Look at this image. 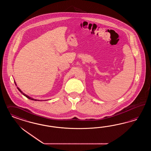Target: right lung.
I'll use <instances>...</instances> for the list:
<instances>
[{"label":"right lung","mask_w":151,"mask_h":151,"mask_svg":"<svg viewBox=\"0 0 151 151\" xmlns=\"http://www.w3.org/2000/svg\"><path fill=\"white\" fill-rule=\"evenodd\" d=\"M14 83H15V85L16 86H17V83H16V82H15V80H14ZM17 88L18 89L19 91L22 94H23V95L24 96H25V97H27V99H30V100H34V101H42V100H37V99H33V98H32V97H30L29 96H28V95H26L25 93H24V92H23L18 87H17Z\"/></svg>","instance_id":"add662e5"}]
</instances>
